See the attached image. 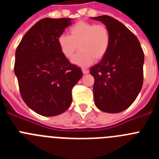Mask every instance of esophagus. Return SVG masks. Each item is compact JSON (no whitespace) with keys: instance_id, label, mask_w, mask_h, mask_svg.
<instances>
[{"instance_id":"obj_1","label":"esophagus","mask_w":159,"mask_h":159,"mask_svg":"<svg viewBox=\"0 0 159 159\" xmlns=\"http://www.w3.org/2000/svg\"><path fill=\"white\" fill-rule=\"evenodd\" d=\"M82 71H83V73H84V74H88V73H89V70H88V69H83Z\"/></svg>"}]
</instances>
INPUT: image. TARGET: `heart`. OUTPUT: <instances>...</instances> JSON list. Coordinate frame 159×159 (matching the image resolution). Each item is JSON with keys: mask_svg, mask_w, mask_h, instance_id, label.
Instances as JSON below:
<instances>
[{"mask_svg": "<svg viewBox=\"0 0 159 159\" xmlns=\"http://www.w3.org/2000/svg\"><path fill=\"white\" fill-rule=\"evenodd\" d=\"M70 36L60 34L57 38L59 48L64 57L70 59L80 49L71 61L81 67H88L102 60L107 52L111 42L110 31L105 25L79 21L69 29Z\"/></svg>", "mask_w": 159, "mask_h": 159, "instance_id": "heart-1", "label": "heart"}]
</instances>
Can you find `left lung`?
Masks as SVG:
<instances>
[{"label":"left lung","instance_id":"left-lung-1","mask_svg":"<svg viewBox=\"0 0 159 159\" xmlns=\"http://www.w3.org/2000/svg\"><path fill=\"white\" fill-rule=\"evenodd\" d=\"M102 22L111 34L109 49L90 68L94 76V99L102 111L119 113L133 103L143 84L144 53L135 35L110 16L92 17Z\"/></svg>","mask_w":159,"mask_h":159}]
</instances>
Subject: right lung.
<instances>
[{"label":"right lung","mask_w":159,"mask_h":159,"mask_svg":"<svg viewBox=\"0 0 159 159\" xmlns=\"http://www.w3.org/2000/svg\"><path fill=\"white\" fill-rule=\"evenodd\" d=\"M69 18H43L22 38L16 50L14 72L29 108L43 116L62 114L71 106V90L81 69L62 54L57 38L71 25Z\"/></svg>","instance_id":"1"}]
</instances>
